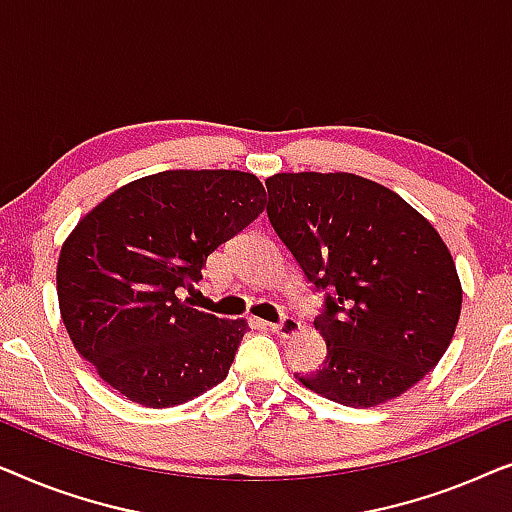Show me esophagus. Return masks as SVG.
<instances>
[{
	"label": "esophagus",
	"instance_id": "34e87169",
	"mask_svg": "<svg viewBox=\"0 0 512 512\" xmlns=\"http://www.w3.org/2000/svg\"><path fill=\"white\" fill-rule=\"evenodd\" d=\"M268 328L277 335V338H284V340H289L293 335L300 333V324L293 317H284L279 324H268Z\"/></svg>",
	"mask_w": 512,
	"mask_h": 512
}]
</instances>
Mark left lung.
<instances>
[{
    "label": "left lung",
    "instance_id": "left-lung-1",
    "mask_svg": "<svg viewBox=\"0 0 512 512\" xmlns=\"http://www.w3.org/2000/svg\"><path fill=\"white\" fill-rule=\"evenodd\" d=\"M265 186L279 240L317 289L331 291L314 321L324 366L298 380L349 408L415 387L443 359L461 314L457 265L438 230L359 174L282 172Z\"/></svg>",
    "mask_w": 512,
    "mask_h": 512
}]
</instances>
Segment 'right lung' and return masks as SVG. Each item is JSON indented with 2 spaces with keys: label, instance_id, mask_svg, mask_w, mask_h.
<instances>
[{
  "label": "right lung",
  "instance_id": "right-lung-1",
  "mask_svg": "<svg viewBox=\"0 0 512 512\" xmlns=\"http://www.w3.org/2000/svg\"><path fill=\"white\" fill-rule=\"evenodd\" d=\"M263 209L256 174L167 170L121 186L76 223L55 272L60 314L111 389L174 408L226 380L247 321L195 310L179 293Z\"/></svg>",
  "mask_w": 512,
  "mask_h": 512
}]
</instances>
